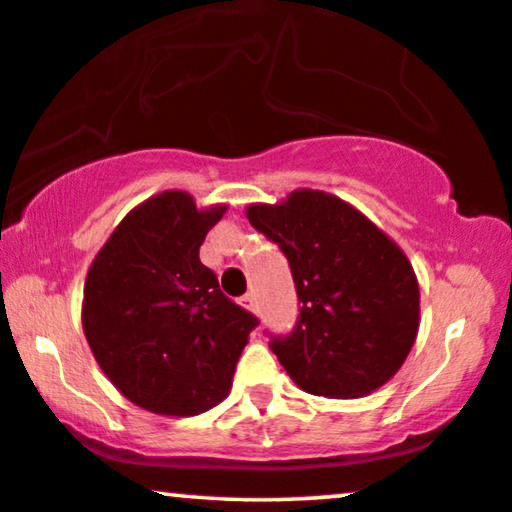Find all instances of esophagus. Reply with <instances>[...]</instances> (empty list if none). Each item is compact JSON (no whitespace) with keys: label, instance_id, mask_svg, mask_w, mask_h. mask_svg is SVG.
<instances>
[{"label":"esophagus","instance_id":"obj_1","mask_svg":"<svg viewBox=\"0 0 512 512\" xmlns=\"http://www.w3.org/2000/svg\"><path fill=\"white\" fill-rule=\"evenodd\" d=\"M240 305L244 307V310L254 312V310H256V298H254V293H244V296L240 298Z\"/></svg>","mask_w":512,"mask_h":512}]
</instances>
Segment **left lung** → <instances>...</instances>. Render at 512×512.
I'll return each mask as SVG.
<instances>
[{
    "label": "left lung",
    "mask_w": 512,
    "mask_h": 512,
    "mask_svg": "<svg viewBox=\"0 0 512 512\" xmlns=\"http://www.w3.org/2000/svg\"><path fill=\"white\" fill-rule=\"evenodd\" d=\"M279 244L296 282L300 319L270 349L300 389L359 398L387 384L419 331V284L405 251L338 195L298 188L247 207Z\"/></svg>",
    "instance_id": "left-lung-1"
}]
</instances>
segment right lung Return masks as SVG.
<instances>
[{
	"label": "right lung",
	"instance_id": "obj_1",
	"mask_svg": "<svg viewBox=\"0 0 512 512\" xmlns=\"http://www.w3.org/2000/svg\"><path fill=\"white\" fill-rule=\"evenodd\" d=\"M228 205L163 191L130 209L97 251L81 324L97 366L139 408L193 417L219 405L258 319L223 296L200 247Z\"/></svg>",
	"mask_w": 512,
	"mask_h": 512
}]
</instances>
